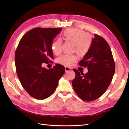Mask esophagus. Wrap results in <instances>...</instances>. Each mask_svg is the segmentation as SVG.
Listing matches in <instances>:
<instances>
[{
	"mask_svg": "<svg viewBox=\"0 0 129 129\" xmlns=\"http://www.w3.org/2000/svg\"><path fill=\"white\" fill-rule=\"evenodd\" d=\"M65 71L66 72H69V71H71L72 70V68L71 67H67V66H65Z\"/></svg>",
	"mask_w": 129,
	"mask_h": 129,
	"instance_id": "obj_1",
	"label": "esophagus"
}]
</instances>
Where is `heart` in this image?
I'll use <instances>...</instances> for the list:
<instances>
[{"label":"heart","mask_w":129,"mask_h":129,"mask_svg":"<svg viewBox=\"0 0 129 129\" xmlns=\"http://www.w3.org/2000/svg\"><path fill=\"white\" fill-rule=\"evenodd\" d=\"M63 39L70 41L74 45V50L79 55L83 56L86 54L90 47L91 41L89 35L84 31L76 29L69 28L64 31L63 33ZM52 52L58 55L61 52V41L57 39L54 41L51 46ZM77 57L75 55H68L63 54L58 58V63L71 66L74 62L77 60Z\"/></svg>","instance_id":"1"}]
</instances>
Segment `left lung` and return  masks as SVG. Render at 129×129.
<instances>
[{
  "label": "left lung",
  "mask_w": 129,
  "mask_h": 129,
  "mask_svg": "<svg viewBox=\"0 0 129 129\" xmlns=\"http://www.w3.org/2000/svg\"><path fill=\"white\" fill-rule=\"evenodd\" d=\"M90 47L79 62L87 67V74L80 73L76 69L73 87L80 98L92 101L99 98L110 85L115 71V64L110 46L104 38L94 34Z\"/></svg>",
  "instance_id": "left-lung-1"
}]
</instances>
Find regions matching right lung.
<instances>
[{
    "label": "right lung",
    "mask_w": 129,
    "mask_h": 129,
    "mask_svg": "<svg viewBox=\"0 0 129 129\" xmlns=\"http://www.w3.org/2000/svg\"><path fill=\"white\" fill-rule=\"evenodd\" d=\"M60 28H36L22 37L15 53L17 73L22 87L38 100L48 98L55 91L65 72L64 66L56 64L52 69L42 67L53 59L51 46Z\"/></svg>",
    "instance_id": "obj_1"
}]
</instances>
